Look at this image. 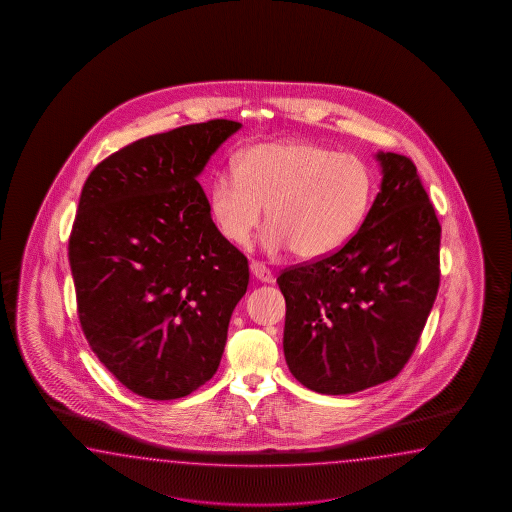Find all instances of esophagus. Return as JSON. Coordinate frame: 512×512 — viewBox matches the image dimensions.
Instances as JSON below:
<instances>
[{
	"mask_svg": "<svg viewBox=\"0 0 512 512\" xmlns=\"http://www.w3.org/2000/svg\"><path fill=\"white\" fill-rule=\"evenodd\" d=\"M251 272L252 276L256 278V280H260L263 283H271L272 282V272L265 263H261V261H252L251 263Z\"/></svg>",
	"mask_w": 512,
	"mask_h": 512,
	"instance_id": "34e87169",
	"label": "esophagus"
}]
</instances>
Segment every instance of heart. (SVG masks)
I'll return each instance as SVG.
<instances>
[{"instance_id": "obj_1", "label": "heart", "mask_w": 512, "mask_h": 512, "mask_svg": "<svg viewBox=\"0 0 512 512\" xmlns=\"http://www.w3.org/2000/svg\"><path fill=\"white\" fill-rule=\"evenodd\" d=\"M373 196L370 164L313 142H265L240 153L234 172L210 186V214L225 240L245 247L265 207L263 245L300 260L337 252L366 218Z\"/></svg>"}]
</instances>
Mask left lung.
Listing matches in <instances>:
<instances>
[{
  "label": "left lung",
  "instance_id": "1",
  "mask_svg": "<svg viewBox=\"0 0 512 512\" xmlns=\"http://www.w3.org/2000/svg\"><path fill=\"white\" fill-rule=\"evenodd\" d=\"M382 183L337 252L287 267L283 353L305 388L366 390L399 375L439 289L441 225L412 159L377 153Z\"/></svg>",
  "mask_w": 512,
  "mask_h": 512
}]
</instances>
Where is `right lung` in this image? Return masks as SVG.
I'll return each mask as SVG.
<instances>
[{
    "label": "right lung",
    "mask_w": 512,
    "mask_h": 512,
    "mask_svg": "<svg viewBox=\"0 0 512 512\" xmlns=\"http://www.w3.org/2000/svg\"><path fill=\"white\" fill-rule=\"evenodd\" d=\"M241 128L188 124L131 142L84 183L69 236L89 348L130 392L185 397L218 371L249 261L221 236L197 175Z\"/></svg>",
    "instance_id": "right-lung-1"
}]
</instances>
